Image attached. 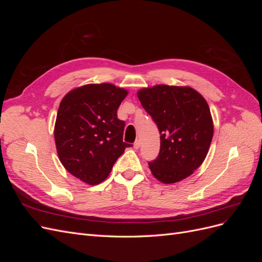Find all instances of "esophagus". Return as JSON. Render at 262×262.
Here are the masks:
<instances>
[{
    "label": "esophagus",
    "instance_id": "1",
    "mask_svg": "<svg viewBox=\"0 0 262 262\" xmlns=\"http://www.w3.org/2000/svg\"><path fill=\"white\" fill-rule=\"evenodd\" d=\"M140 145H141V141L138 139V140H136V142H134L133 146H134V148H139Z\"/></svg>",
    "mask_w": 262,
    "mask_h": 262
}]
</instances>
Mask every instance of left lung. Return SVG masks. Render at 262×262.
<instances>
[{"instance_id": "obj_1", "label": "left lung", "mask_w": 262, "mask_h": 262, "mask_svg": "<svg viewBox=\"0 0 262 262\" xmlns=\"http://www.w3.org/2000/svg\"><path fill=\"white\" fill-rule=\"evenodd\" d=\"M141 105L156 123L161 147L148 167L155 178L172 184L203 163L213 137L208 102L190 87L157 85L138 93Z\"/></svg>"}]
</instances>
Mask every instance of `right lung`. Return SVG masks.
I'll list each match as a JSON object with an SVG mask.
<instances>
[{"instance_id": "add662e5", "label": "right lung", "mask_w": 262, "mask_h": 262, "mask_svg": "<svg viewBox=\"0 0 262 262\" xmlns=\"http://www.w3.org/2000/svg\"><path fill=\"white\" fill-rule=\"evenodd\" d=\"M128 92L115 85L90 84L62 99L54 126L58 155L66 169L89 185L105 180L122 155L125 122L117 110Z\"/></svg>"}]
</instances>
